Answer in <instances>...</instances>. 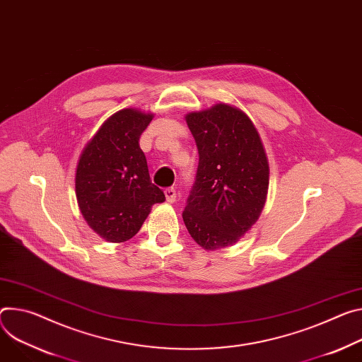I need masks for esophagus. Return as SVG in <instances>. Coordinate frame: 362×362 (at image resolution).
<instances>
[{"label":"esophagus","instance_id":"obj_1","mask_svg":"<svg viewBox=\"0 0 362 362\" xmlns=\"http://www.w3.org/2000/svg\"><path fill=\"white\" fill-rule=\"evenodd\" d=\"M164 193H166L168 202H170V204L176 202V189L175 187H168L166 190H164Z\"/></svg>","mask_w":362,"mask_h":362}]
</instances>
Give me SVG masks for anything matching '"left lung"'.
I'll list each match as a JSON object with an SVG mask.
<instances>
[{
	"instance_id": "8db88e82",
	"label": "left lung",
	"mask_w": 362,
	"mask_h": 362,
	"mask_svg": "<svg viewBox=\"0 0 362 362\" xmlns=\"http://www.w3.org/2000/svg\"><path fill=\"white\" fill-rule=\"evenodd\" d=\"M186 122L199 153L194 183L182 214L205 250L235 244L258 219L269 190V161L251 119L216 104Z\"/></svg>"
}]
</instances>
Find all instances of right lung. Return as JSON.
I'll list each match as a JSON object with an SVG mask.
<instances>
[{"label": "right lung", "mask_w": 362, "mask_h": 362, "mask_svg": "<svg viewBox=\"0 0 362 362\" xmlns=\"http://www.w3.org/2000/svg\"><path fill=\"white\" fill-rule=\"evenodd\" d=\"M153 114L125 108L110 117L85 147L76 169L79 209L110 243L133 238L154 204L166 201L151 183L140 137Z\"/></svg>", "instance_id": "1"}]
</instances>
